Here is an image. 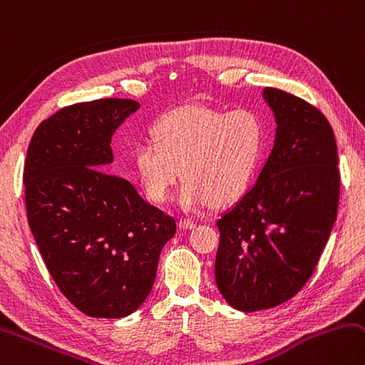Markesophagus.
I'll return each instance as SVG.
<instances>
[{
  "label": "esophagus",
  "instance_id": "obj_1",
  "mask_svg": "<svg viewBox=\"0 0 365 365\" xmlns=\"http://www.w3.org/2000/svg\"><path fill=\"white\" fill-rule=\"evenodd\" d=\"M178 227L183 228V230H191L196 227V223L191 220V218H180V222H178Z\"/></svg>",
  "mask_w": 365,
  "mask_h": 365
}]
</instances>
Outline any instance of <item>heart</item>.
<instances>
[{
  "label": "heart",
  "instance_id": "obj_1",
  "mask_svg": "<svg viewBox=\"0 0 365 365\" xmlns=\"http://www.w3.org/2000/svg\"><path fill=\"white\" fill-rule=\"evenodd\" d=\"M153 135L134 150L145 195L153 202H165L183 174L187 180L178 191V204L183 210L200 212L247 193L264 153L267 125L250 108L191 105L163 116Z\"/></svg>",
  "mask_w": 365,
  "mask_h": 365
}]
</instances>
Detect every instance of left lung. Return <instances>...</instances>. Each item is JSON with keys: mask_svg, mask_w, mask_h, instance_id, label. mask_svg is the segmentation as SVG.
I'll use <instances>...</instances> for the list:
<instances>
[{"mask_svg": "<svg viewBox=\"0 0 365 365\" xmlns=\"http://www.w3.org/2000/svg\"><path fill=\"white\" fill-rule=\"evenodd\" d=\"M274 147L257 183L217 220L215 281L230 307H277L313 274L335 223L339 153L327 118L287 92L264 88Z\"/></svg>", "mask_w": 365, "mask_h": 365, "instance_id": "8db88e82", "label": "left lung"}]
</instances>
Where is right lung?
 <instances>
[{
  "instance_id": "1",
  "label": "right lung",
  "mask_w": 365,
  "mask_h": 365,
  "mask_svg": "<svg viewBox=\"0 0 365 365\" xmlns=\"http://www.w3.org/2000/svg\"><path fill=\"white\" fill-rule=\"evenodd\" d=\"M138 108L129 98L70 105L38 125L26 150L30 230L57 287L92 317L116 319L140 307L177 230L134 185L110 174L111 137Z\"/></svg>"
}]
</instances>
